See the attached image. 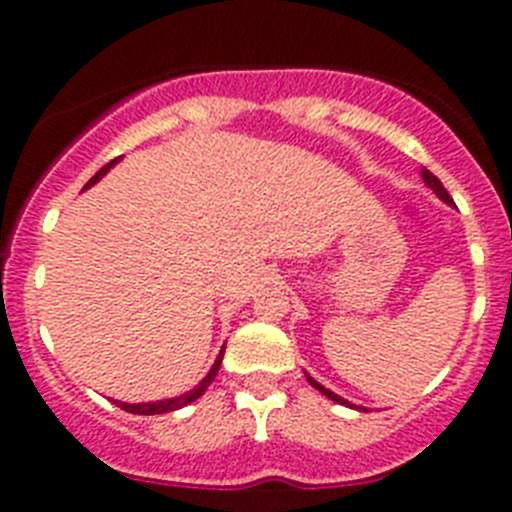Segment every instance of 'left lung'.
Returning <instances> with one entry per match:
<instances>
[{"instance_id": "1", "label": "left lung", "mask_w": 512, "mask_h": 512, "mask_svg": "<svg viewBox=\"0 0 512 512\" xmlns=\"http://www.w3.org/2000/svg\"><path fill=\"white\" fill-rule=\"evenodd\" d=\"M423 182H425V184H428V187H431V189H433V192H436V194H438V197H441V200H443V202H451V194H449V192H446V189H443V184H441V182H438V176H436V174H431V171H428V169H423ZM307 382H310V384H312V387H315V390H320V392H323V395H325V397H330V400H333V402H341V405H348V402H346V400H343V397H338V395H336V392H330V390H325L323 384H320V382H315V379H312V377H307Z\"/></svg>"}]
</instances>
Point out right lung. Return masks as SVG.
I'll use <instances>...</instances> for the list:
<instances>
[{
    "label": "right lung",
    "mask_w": 512,
    "mask_h": 512,
    "mask_svg": "<svg viewBox=\"0 0 512 512\" xmlns=\"http://www.w3.org/2000/svg\"><path fill=\"white\" fill-rule=\"evenodd\" d=\"M117 161H120V158H112L110 164H107V166H102V169H99L97 174H94L92 179H89V182H87V187H92V184H97V182H99V176H104V174H107V169H112V166H115ZM87 187H84V189H87ZM223 354H225V348H223V351H220V356H217V361H215V364H212L210 374H207V377L202 379V382L197 384V387H194L192 392H187V395H182V397H174V400H161V402H143V405H128V402H117V405H120V408L125 410V413H133V415H158V413H171V410H179V408H184V405H189V402H194V400H197V397H200L202 392H205L207 387H210V382H212V379H215L217 369H220V361H223Z\"/></svg>",
    "instance_id": "1"
}]
</instances>
